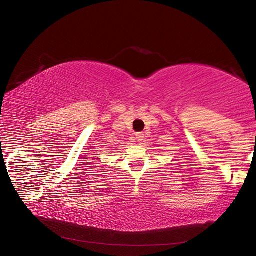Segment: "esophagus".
Here are the masks:
<instances>
[{
	"label": "esophagus",
	"instance_id": "1",
	"mask_svg": "<svg viewBox=\"0 0 256 256\" xmlns=\"http://www.w3.org/2000/svg\"><path fill=\"white\" fill-rule=\"evenodd\" d=\"M144 138V133H136V138L138 141H141Z\"/></svg>",
	"mask_w": 256,
	"mask_h": 256
}]
</instances>
